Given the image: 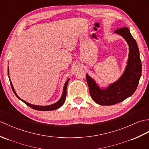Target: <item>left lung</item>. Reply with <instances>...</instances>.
Wrapping results in <instances>:
<instances>
[{"mask_svg": "<svg viewBox=\"0 0 149 149\" xmlns=\"http://www.w3.org/2000/svg\"><path fill=\"white\" fill-rule=\"evenodd\" d=\"M114 33L122 36L129 46V57L122 75L107 86L100 88L93 78L86 74L91 99L102 106L114 105L131 97L136 90L141 75L140 52L130 31L125 27L116 30Z\"/></svg>", "mask_w": 149, "mask_h": 149, "instance_id": "obj_1", "label": "left lung"}]
</instances>
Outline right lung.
Instances as JSON below:
<instances>
[{"instance_id": "add662e5", "label": "right lung", "mask_w": 149, "mask_h": 149, "mask_svg": "<svg viewBox=\"0 0 149 149\" xmlns=\"http://www.w3.org/2000/svg\"><path fill=\"white\" fill-rule=\"evenodd\" d=\"M9 66L8 68V77L9 79V81H10V84H11V86L12 88V90L13 91L14 93L15 94V95L17 97V98L18 99H20V100H22V102H24L25 104L27 105L28 106H29L31 108H33L35 110H38V111H52V110H55L59 108L60 107H61L63 104H64L65 99H66V88H67V84L68 83V81L70 80V79H68L65 82V83L64 84V86H63V93H62V95L61 97V98L59 99V100L57 101L56 102L52 104H50V105H47V106H38V105H34V104H30V103H28L26 101L22 100V99H20V97H18V95L16 93V91L14 89V87L13 86V84L11 83V81L10 79V77H9Z\"/></svg>"}]
</instances>
